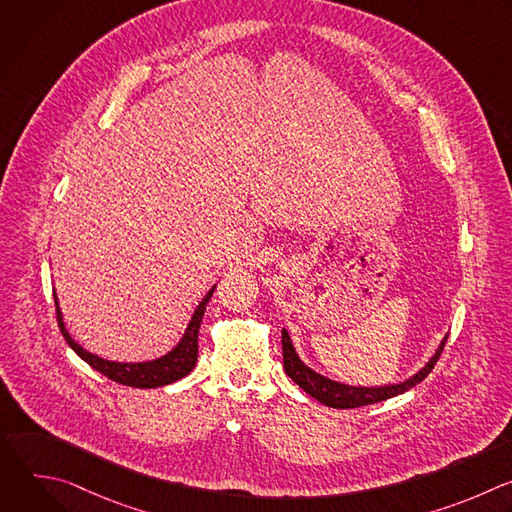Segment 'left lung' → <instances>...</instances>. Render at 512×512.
I'll list each match as a JSON object with an SVG mask.
<instances>
[{"mask_svg": "<svg viewBox=\"0 0 512 512\" xmlns=\"http://www.w3.org/2000/svg\"><path fill=\"white\" fill-rule=\"evenodd\" d=\"M446 340H448V334L442 338L440 344H437L435 352L429 356V360L423 364V367L417 373H413L409 379L391 383V385L362 387V385H346V383L334 381V379L324 377L322 373L314 371L312 367H308V364L300 358L289 332L285 328H281L283 369L291 381H294L302 391H306L310 397L320 401L322 405L332 407V409H354V407H362V405L387 401V399L397 397V395L413 389L415 385H419L431 373L433 364L437 362V358H440V354L444 350Z\"/></svg>", "mask_w": 512, "mask_h": 512, "instance_id": "8db88e82", "label": "left lung"}]
</instances>
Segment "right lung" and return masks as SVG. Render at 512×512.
I'll list each match as a JSON object with an SVG mask.
<instances>
[{
  "label": "right lung",
  "mask_w": 512,
  "mask_h": 512,
  "mask_svg": "<svg viewBox=\"0 0 512 512\" xmlns=\"http://www.w3.org/2000/svg\"><path fill=\"white\" fill-rule=\"evenodd\" d=\"M216 285H212L206 296L200 300V304L196 306L182 338L178 340V344L168 350L166 354L152 358V360H141V362H119V360H109L103 358L95 352H89L87 348H83L72 334L66 330L64 318H62V310L58 304V296L54 289V304H56V318H58V326L60 332L66 340V344L75 350L89 367H93L95 371H99L101 375H105L107 379L119 383V385H127V387H135V389H158L170 383H176L180 379H184L186 375H190L196 367L198 360V330H200V322L204 318V310L206 304L210 302V296Z\"/></svg>",
  "instance_id": "1"
}]
</instances>
